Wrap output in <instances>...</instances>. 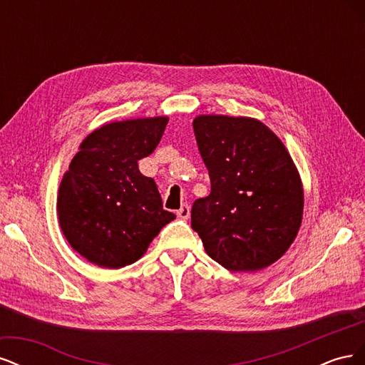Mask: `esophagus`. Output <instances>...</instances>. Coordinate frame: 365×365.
<instances>
[{"mask_svg":"<svg viewBox=\"0 0 365 365\" xmlns=\"http://www.w3.org/2000/svg\"><path fill=\"white\" fill-rule=\"evenodd\" d=\"M176 215H178V217H181V219H189V216H190V205L189 204H182L178 212H176Z\"/></svg>","mask_w":365,"mask_h":365,"instance_id":"esophagus-1","label":"esophagus"}]
</instances>
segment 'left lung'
<instances>
[{"instance_id": "1", "label": "left lung", "mask_w": 365, "mask_h": 365, "mask_svg": "<svg viewBox=\"0 0 365 365\" xmlns=\"http://www.w3.org/2000/svg\"><path fill=\"white\" fill-rule=\"evenodd\" d=\"M193 130L212 192L192 207L205 252L230 271L277 262L303 219L300 173L288 149L260 120L202 114Z\"/></svg>"}]
</instances>
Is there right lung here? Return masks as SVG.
<instances>
[{
  "label": "right lung",
  "instance_id": "1",
  "mask_svg": "<svg viewBox=\"0 0 365 365\" xmlns=\"http://www.w3.org/2000/svg\"><path fill=\"white\" fill-rule=\"evenodd\" d=\"M169 117L111 121L88 134L63 173L58 217L74 251L101 268L118 269L143 257L175 219L157 184L138 169L155 150Z\"/></svg>",
  "mask_w": 365,
  "mask_h": 365
}]
</instances>
